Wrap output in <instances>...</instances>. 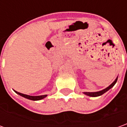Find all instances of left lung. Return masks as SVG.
<instances>
[{"instance_id":"left-lung-1","label":"left lung","mask_w":127,"mask_h":127,"mask_svg":"<svg viewBox=\"0 0 127 127\" xmlns=\"http://www.w3.org/2000/svg\"><path fill=\"white\" fill-rule=\"evenodd\" d=\"M118 76L117 78H115V80L112 83H111V85H109L108 87H107L106 88L103 89L102 90H100V91H98V92H93V93H89V92H84L83 94L85 95H87V96H93V97H96V96H101V95H102L103 94H104L105 93H106L108 90H109L110 89L112 88L113 86L115 85V84L116 83V82L118 81Z\"/></svg>"}]
</instances>
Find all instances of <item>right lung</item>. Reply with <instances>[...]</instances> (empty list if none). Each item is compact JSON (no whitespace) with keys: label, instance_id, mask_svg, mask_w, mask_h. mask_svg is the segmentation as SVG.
Returning <instances> with one entry per match:
<instances>
[{"label":"right lung","instance_id":"obj_1","mask_svg":"<svg viewBox=\"0 0 127 127\" xmlns=\"http://www.w3.org/2000/svg\"><path fill=\"white\" fill-rule=\"evenodd\" d=\"M16 94H18V95H19L20 96H23L24 98H26V99H30V100H32V101H39V100H41L43 99H44L45 97L47 96V95H40V96H31V95H24V94H22V93H18V92H16L15 90H14Z\"/></svg>","mask_w":127,"mask_h":127}]
</instances>
